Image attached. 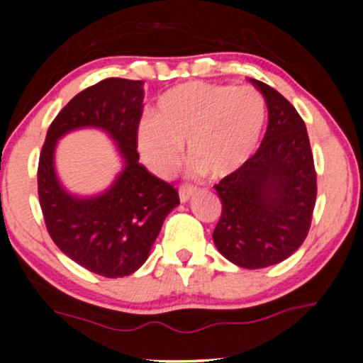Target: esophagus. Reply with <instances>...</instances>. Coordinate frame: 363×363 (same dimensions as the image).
I'll return each instance as SVG.
<instances>
[{
    "mask_svg": "<svg viewBox=\"0 0 363 363\" xmlns=\"http://www.w3.org/2000/svg\"><path fill=\"white\" fill-rule=\"evenodd\" d=\"M196 191V186L190 185V183H185V185H180V201L185 203L190 200V196Z\"/></svg>",
    "mask_w": 363,
    "mask_h": 363,
    "instance_id": "1",
    "label": "esophagus"
}]
</instances>
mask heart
I'll return each instance as SVG.
<instances>
[{"label": "heart", "mask_w": 363, "mask_h": 363, "mask_svg": "<svg viewBox=\"0 0 363 363\" xmlns=\"http://www.w3.org/2000/svg\"><path fill=\"white\" fill-rule=\"evenodd\" d=\"M264 96L251 86L191 81L158 99L138 125V147L152 168L170 173L186 142L191 170L230 175L252 155L266 123Z\"/></svg>", "instance_id": "b5f03b06"}]
</instances>
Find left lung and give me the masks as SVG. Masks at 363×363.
I'll use <instances>...</instances> for the list:
<instances>
[{"mask_svg": "<svg viewBox=\"0 0 363 363\" xmlns=\"http://www.w3.org/2000/svg\"><path fill=\"white\" fill-rule=\"evenodd\" d=\"M267 130L255 155L215 185L221 216L213 231L218 251L246 269L284 261L304 242L312 223L317 175L306 123L294 106L267 84Z\"/></svg>", "mask_w": 363, "mask_h": 363, "instance_id": "8db88e82", "label": "left lung"}]
</instances>
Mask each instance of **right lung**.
I'll return each mask as SVG.
<instances>
[{
    "label": "right lung",
    "instance_id": "obj_1",
    "mask_svg": "<svg viewBox=\"0 0 363 363\" xmlns=\"http://www.w3.org/2000/svg\"><path fill=\"white\" fill-rule=\"evenodd\" d=\"M143 82L108 77L72 97L49 125L38 165V196L49 236L64 255L104 277H123L147 261L163 220L180 203L177 188L138 163ZM79 126L104 128L126 168L101 197H71L53 173L57 138Z\"/></svg>",
    "mask_w": 363,
    "mask_h": 363
}]
</instances>
